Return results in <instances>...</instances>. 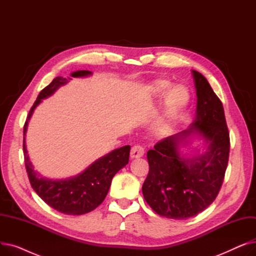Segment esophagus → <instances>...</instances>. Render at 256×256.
<instances>
[{
    "mask_svg": "<svg viewBox=\"0 0 256 256\" xmlns=\"http://www.w3.org/2000/svg\"><path fill=\"white\" fill-rule=\"evenodd\" d=\"M144 154V148L141 145H135L132 147L130 150V158H141Z\"/></svg>",
    "mask_w": 256,
    "mask_h": 256,
    "instance_id": "34e87169",
    "label": "esophagus"
}]
</instances>
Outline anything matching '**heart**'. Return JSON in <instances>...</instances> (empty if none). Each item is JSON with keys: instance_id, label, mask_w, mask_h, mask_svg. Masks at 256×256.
Wrapping results in <instances>:
<instances>
[{"instance_id": "b5f03b06", "label": "heart", "mask_w": 256, "mask_h": 256, "mask_svg": "<svg viewBox=\"0 0 256 256\" xmlns=\"http://www.w3.org/2000/svg\"><path fill=\"white\" fill-rule=\"evenodd\" d=\"M168 86H169V83L165 82V80H160V82H156V85H154V87L158 91H163ZM176 94H178L179 97H182V98L180 100L176 99ZM189 98H190L189 91H188V89L184 86L178 85V86H176L171 90L169 100L166 102V109H165L164 115L162 117H160L156 121L158 130L165 132L168 128L170 118L174 114H176L178 110L182 109V108L188 102V100H189Z\"/></svg>"}]
</instances>
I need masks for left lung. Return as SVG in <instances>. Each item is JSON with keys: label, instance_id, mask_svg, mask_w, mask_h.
Segmentation results:
<instances>
[{"label": "left lung", "instance_id": "obj_1", "mask_svg": "<svg viewBox=\"0 0 256 256\" xmlns=\"http://www.w3.org/2000/svg\"><path fill=\"white\" fill-rule=\"evenodd\" d=\"M197 94L196 117L190 128L158 141L147 152L150 172L142 192L160 216L184 220L196 216L212 204L222 186L230 158V140L223 104L208 80L193 70ZM191 133L210 143L209 150L192 159L178 152Z\"/></svg>", "mask_w": 256, "mask_h": 256}]
</instances>
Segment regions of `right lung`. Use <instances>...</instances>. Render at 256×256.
<instances>
[{"mask_svg":"<svg viewBox=\"0 0 256 256\" xmlns=\"http://www.w3.org/2000/svg\"><path fill=\"white\" fill-rule=\"evenodd\" d=\"M89 70H78L72 76H86L91 74ZM67 82V78L57 76L52 83L38 94L37 100L29 111L24 126V166L30 184L37 195L54 210L66 214H83L96 208L109 192L111 182L115 174L128 163L130 146L126 145L108 154L91 164L84 172L74 178L62 180H52L42 178L34 171L26 150L24 135L28 121L37 104L42 100L52 96L60 86Z\"/></svg>","mask_w":256,"mask_h":256,"instance_id":"right-lung-1","label":"right lung"}]
</instances>
